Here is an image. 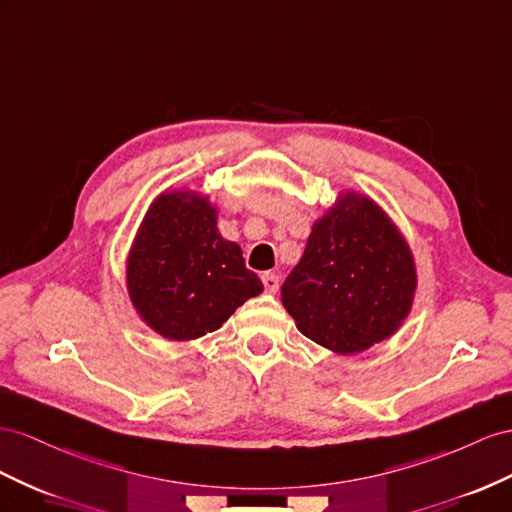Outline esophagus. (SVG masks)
I'll return each instance as SVG.
<instances>
[{"instance_id":"obj_1","label":"esophagus","mask_w":512,"mask_h":512,"mask_svg":"<svg viewBox=\"0 0 512 512\" xmlns=\"http://www.w3.org/2000/svg\"><path fill=\"white\" fill-rule=\"evenodd\" d=\"M261 281H264V287H266V292L268 294H274L279 290V277L274 272H266V274H261Z\"/></svg>"}]
</instances>
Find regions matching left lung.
<instances>
[{
	"label": "left lung",
	"mask_w": 512,
	"mask_h": 512,
	"mask_svg": "<svg viewBox=\"0 0 512 512\" xmlns=\"http://www.w3.org/2000/svg\"><path fill=\"white\" fill-rule=\"evenodd\" d=\"M415 287V261L402 233L368 196L346 192L313 222L281 298L305 337L355 355L400 329Z\"/></svg>",
	"instance_id": "1"
}]
</instances>
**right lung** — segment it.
Listing matches in <instances>:
<instances>
[{"instance_id":"add662e5","label":"right lung","mask_w":512,"mask_h":512,"mask_svg":"<svg viewBox=\"0 0 512 512\" xmlns=\"http://www.w3.org/2000/svg\"><path fill=\"white\" fill-rule=\"evenodd\" d=\"M218 209L179 190L157 196L127 259V292L138 316L173 342L220 329L248 298L264 292L242 248L216 229Z\"/></svg>"}]
</instances>
